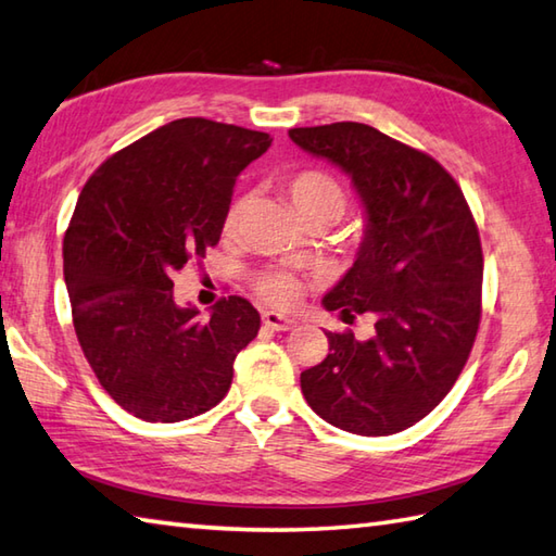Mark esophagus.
Listing matches in <instances>:
<instances>
[{"mask_svg": "<svg viewBox=\"0 0 556 556\" xmlns=\"http://www.w3.org/2000/svg\"><path fill=\"white\" fill-rule=\"evenodd\" d=\"M262 323H265L267 328H271V330H291L296 326V320L294 318H289V316H285V313H277V311H265L262 313Z\"/></svg>", "mask_w": 556, "mask_h": 556, "instance_id": "esophagus-1", "label": "esophagus"}]
</instances>
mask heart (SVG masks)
Listing matches in <instances>:
<instances>
[{
	"mask_svg": "<svg viewBox=\"0 0 556 556\" xmlns=\"http://www.w3.org/2000/svg\"><path fill=\"white\" fill-rule=\"evenodd\" d=\"M281 191L289 201V206L294 208V214L304 220V224H336V220L345 214L348 194L342 189L340 181L323 173V169H301V173L291 175L281 185ZM245 199H238L228 206L224 216V228L233 230L243 214ZM260 294L277 306H291L296 304L301 296V281L285 271H271L260 279Z\"/></svg>",
	"mask_w": 556,
	"mask_h": 556,
	"instance_id": "b5f03b06",
	"label": "heart"
}]
</instances>
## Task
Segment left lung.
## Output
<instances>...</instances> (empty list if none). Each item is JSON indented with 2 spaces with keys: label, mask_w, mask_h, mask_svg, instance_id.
I'll return each mask as SVG.
<instances>
[{
  "label": "left lung",
  "mask_w": 556,
  "mask_h": 556,
  "mask_svg": "<svg viewBox=\"0 0 556 556\" xmlns=\"http://www.w3.org/2000/svg\"><path fill=\"white\" fill-rule=\"evenodd\" d=\"M289 138L340 167L365 208V238L323 296L375 336L326 332L328 357L301 371L323 420L355 435H393L438 406L457 381L481 320L483 257L462 189L438 160L355 121L291 128Z\"/></svg>",
  "instance_id": "1"
}]
</instances>
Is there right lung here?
<instances>
[{"mask_svg": "<svg viewBox=\"0 0 556 556\" xmlns=\"http://www.w3.org/2000/svg\"><path fill=\"white\" fill-rule=\"evenodd\" d=\"M269 146L260 130L177 118L111 155L77 199L63 240L75 332L99 383L136 418L214 408L257 336L250 301L220 299L201 318L177 306L173 275L218 243L238 175Z\"/></svg>", "mask_w": 556, "mask_h": 556, "instance_id": "add662e5", "label": "right lung"}]
</instances>
